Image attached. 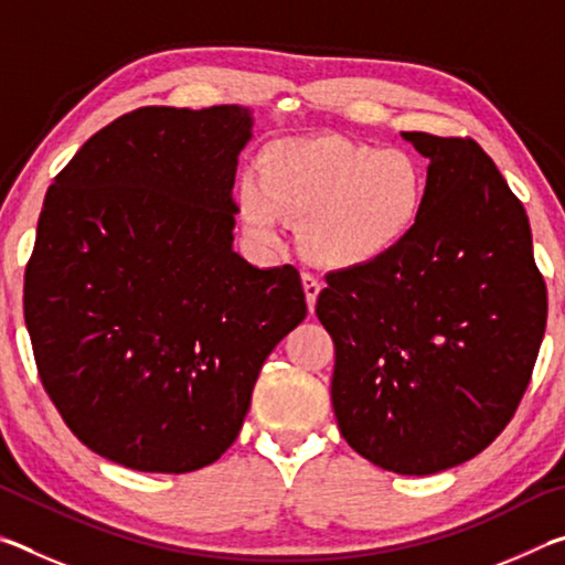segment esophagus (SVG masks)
Listing matches in <instances>:
<instances>
[{
	"label": "esophagus",
	"instance_id": "1",
	"mask_svg": "<svg viewBox=\"0 0 565 565\" xmlns=\"http://www.w3.org/2000/svg\"><path fill=\"white\" fill-rule=\"evenodd\" d=\"M301 284H303V294H306V303H309V311L313 313V309H317V296L321 291V284L313 274L303 271L301 274Z\"/></svg>",
	"mask_w": 565,
	"mask_h": 565
}]
</instances>
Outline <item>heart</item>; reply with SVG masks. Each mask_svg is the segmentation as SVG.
Here are the masks:
<instances>
[{
    "label": "heart",
    "instance_id": "b5f03b06",
    "mask_svg": "<svg viewBox=\"0 0 565 565\" xmlns=\"http://www.w3.org/2000/svg\"><path fill=\"white\" fill-rule=\"evenodd\" d=\"M426 196L416 154L347 137L281 141L238 184L248 232L276 244L281 216L301 222L306 256L331 269H361L394 254L414 234Z\"/></svg>",
    "mask_w": 565,
    "mask_h": 565
}]
</instances>
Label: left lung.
<instances>
[{
    "label": "left lung",
    "instance_id": "8db88e82",
    "mask_svg": "<svg viewBox=\"0 0 565 565\" xmlns=\"http://www.w3.org/2000/svg\"><path fill=\"white\" fill-rule=\"evenodd\" d=\"M428 164L426 209L376 264L327 276L317 317L337 363L331 404L353 451L431 476L513 418L546 331V281L523 204L473 139L404 131Z\"/></svg>",
    "mask_w": 565,
    "mask_h": 565
}]
</instances>
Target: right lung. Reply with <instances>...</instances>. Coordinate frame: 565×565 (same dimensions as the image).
<instances>
[{"instance_id":"add662e5","label":"right lung","mask_w":565,"mask_h":565,"mask_svg":"<svg viewBox=\"0 0 565 565\" xmlns=\"http://www.w3.org/2000/svg\"><path fill=\"white\" fill-rule=\"evenodd\" d=\"M252 111L141 107L44 196L24 274L36 369L64 424L134 471L189 473L242 431L264 361L306 317L291 264L234 252Z\"/></svg>"}]
</instances>
